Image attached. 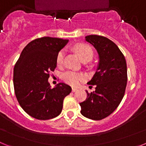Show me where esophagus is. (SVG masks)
Returning <instances> with one entry per match:
<instances>
[{"mask_svg": "<svg viewBox=\"0 0 146 146\" xmlns=\"http://www.w3.org/2000/svg\"><path fill=\"white\" fill-rule=\"evenodd\" d=\"M72 92H75V91H77V88H72Z\"/></svg>", "mask_w": 146, "mask_h": 146, "instance_id": "1", "label": "esophagus"}]
</instances>
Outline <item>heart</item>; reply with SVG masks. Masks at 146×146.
I'll return each instance as SVG.
<instances>
[{
    "label": "heart",
    "mask_w": 146,
    "mask_h": 146,
    "mask_svg": "<svg viewBox=\"0 0 146 146\" xmlns=\"http://www.w3.org/2000/svg\"><path fill=\"white\" fill-rule=\"evenodd\" d=\"M74 50L82 60H91L93 56V51L91 48L84 44H78L74 47ZM64 58V50H60L56 58V63L58 66L63 65ZM63 79L66 83L72 86H77L80 82L86 79V76L82 73L69 71L64 73Z\"/></svg>",
    "instance_id": "obj_1"
}]
</instances>
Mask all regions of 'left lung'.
Wrapping results in <instances>:
<instances>
[{
	"instance_id": "8db88e82",
	"label": "left lung",
	"mask_w": 146,
	"mask_h": 146,
	"mask_svg": "<svg viewBox=\"0 0 146 146\" xmlns=\"http://www.w3.org/2000/svg\"><path fill=\"white\" fill-rule=\"evenodd\" d=\"M86 41L92 44L99 55V64L88 85L95 91L80 103L81 114L89 119L102 120L115 110L124 96L127 82L126 62L115 44L106 37L89 35Z\"/></svg>"
}]
</instances>
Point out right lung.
<instances>
[{
    "mask_svg": "<svg viewBox=\"0 0 146 146\" xmlns=\"http://www.w3.org/2000/svg\"><path fill=\"white\" fill-rule=\"evenodd\" d=\"M69 42L52 37L33 40L22 51L14 68L13 82L18 102L29 115L48 120L60 115L64 99L72 88L60 82L52 88L49 72L57 66L59 51Z\"/></svg>",
    "mask_w": 146,
    "mask_h": 146,
    "instance_id": "right-lung-1",
    "label": "right lung"
}]
</instances>
